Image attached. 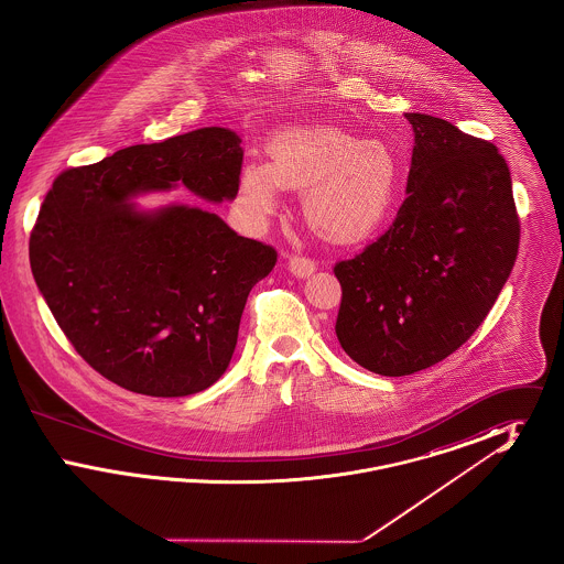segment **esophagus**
Here are the masks:
<instances>
[{
	"instance_id": "esophagus-1",
	"label": "esophagus",
	"mask_w": 564,
	"mask_h": 564,
	"mask_svg": "<svg viewBox=\"0 0 564 564\" xmlns=\"http://www.w3.org/2000/svg\"><path fill=\"white\" fill-rule=\"evenodd\" d=\"M288 269H290V272H292L294 276H297V279H306V276H311V274L317 270V264H315L313 260H308V258L292 256L290 262H288Z\"/></svg>"
}]
</instances>
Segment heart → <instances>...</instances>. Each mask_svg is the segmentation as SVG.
Masks as SVG:
<instances>
[{"mask_svg":"<svg viewBox=\"0 0 564 564\" xmlns=\"http://www.w3.org/2000/svg\"><path fill=\"white\" fill-rule=\"evenodd\" d=\"M269 156L245 162L239 182L242 214L256 226L279 209L281 189H304V215L317 235L364 241L382 226L400 188V166L382 143L334 127L281 131L269 141Z\"/></svg>","mask_w":564,"mask_h":564,"instance_id":"obj_1","label":"heart"}]
</instances>
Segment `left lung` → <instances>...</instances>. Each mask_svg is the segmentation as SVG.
Here are the masks:
<instances>
[{
    "mask_svg": "<svg viewBox=\"0 0 564 564\" xmlns=\"http://www.w3.org/2000/svg\"><path fill=\"white\" fill-rule=\"evenodd\" d=\"M405 120L414 148L398 217L334 269L340 347L380 376L414 375L467 343L501 294L520 241L499 150L435 116Z\"/></svg>",
    "mask_w": 564,
    "mask_h": 564,
    "instance_id": "8db88e82",
    "label": "left lung"
}]
</instances>
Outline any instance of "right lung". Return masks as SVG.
I'll return each mask as SVG.
<instances>
[{
	"label": "right lung",
	"mask_w": 564,
	"mask_h": 564,
	"mask_svg": "<svg viewBox=\"0 0 564 564\" xmlns=\"http://www.w3.org/2000/svg\"><path fill=\"white\" fill-rule=\"evenodd\" d=\"M241 137L205 127L131 145L54 180L29 239V262L54 319L82 359L141 395L186 398L226 372L251 288L276 251L219 215L137 196L189 189L235 200Z\"/></svg>",
	"instance_id": "right-lung-1"
}]
</instances>
